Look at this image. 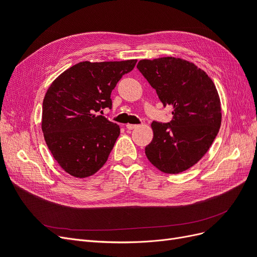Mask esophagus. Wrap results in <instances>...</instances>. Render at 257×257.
Segmentation results:
<instances>
[{"instance_id":"1","label":"esophagus","mask_w":257,"mask_h":257,"mask_svg":"<svg viewBox=\"0 0 257 257\" xmlns=\"http://www.w3.org/2000/svg\"><path fill=\"white\" fill-rule=\"evenodd\" d=\"M136 127H137V125H135V124H126V128L127 130H134Z\"/></svg>"}]
</instances>
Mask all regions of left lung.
<instances>
[{
    "mask_svg": "<svg viewBox=\"0 0 257 257\" xmlns=\"http://www.w3.org/2000/svg\"><path fill=\"white\" fill-rule=\"evenodd\" d=\"M137 68L163 105L173 107L172 121L152 122L153 138L145 149L147 158L163 173H182L204 157L219 133V93L206 72L180 58L145 59Z\"/></svg>",
    "mask_w": 257,
    "mask_h": 257,
    "instance_id": "obj_1",
    "label": "left lung"
}]
</instances>
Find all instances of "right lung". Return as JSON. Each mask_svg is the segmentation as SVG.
<instances>
[{
  "instance_id": "1",
  "label": "right lung",
  "mask_w": 257,
  "mask_h": 257,
  "mask_svg": "<svg viewBox=\"0 0 257 257\" xmlns=\"http://www.w3.org/2000/svg\"><path fill=\"white\" fill-rule=\"evenodd\" d=\"M136 62H80L50 84L43 102L42 130L52 157L67 174L87 178L104 166L120 127L96 112L111 108V91Z\"/></svg>"
}]
</instances>
